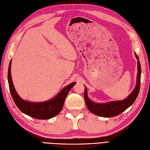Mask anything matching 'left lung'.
Listing matches in <instances>:
<instances>
[{"label":"left lung","mask_w":150,"mask_h":150,"mask_svg":"<svg viewBox=\"0 0 150 150\" xmlns=\"http://www.w3.org/2000/svg\"><path fill=\"white\" fill-rule=\"evenodd\" d=\"M136 57L138 59V74L137 83L136 87L128 98L121 101H114L104 103H97L91 101L87 94V89L85 87L84 100L88 110L93 114L106 117H110L119 115L132 105L137 99L140 89L141 81V65L137 54L135 53Z\"/></svg>","instance_id":"obj_1"}]
</instances>
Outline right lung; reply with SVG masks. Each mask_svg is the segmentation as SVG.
<instances>
[{"label": "right lung", "mask_w": 150, "mask_h": 150, "mask_svg": "<svg viewBox=\"0 0 150 150\" xmlns=\"http://www.w3.org/2000/svg\"><path fill=\"white\" fill-rule=\"evenodd\" d=\"M11 68V60L8 69V82L13 100L20 111L35 119L47 120L59 114L62 110L68 93L76 84V83H72L68 85L61 91L56 97L49 101L42 103L28 102L23 100L17 93L12 81Z\"/></svg>", "instance_id": "obj_1"}]
</instances>
